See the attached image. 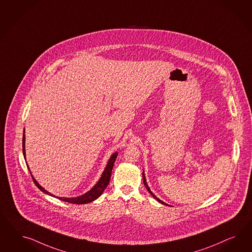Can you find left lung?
<instances>
[{
    "mask_svg": "<svg viewBox=\"0 0 252 252\" xmlns=\"http://www.w3.org/2000/svg\"><path fill=\"white\" fill-rule=\"evenodd\" d=\"M142 176H143V182H144V185H145V187H146V188H147V189H148V191H149V192H150V193H151V194H152V196H153V198H156V199H157V200H158V201H159V202H160V203H162V204H165V205H167V204H166V203H164V202H163V201H161V200H160V199H159V198H157V197H156V196H155V195H154V194H153V192H152V191H151V189H150V188H149V187H148V184H147V182H146V178H145V176H144V174H143V175H142Z\"/></svg>",
    "mask_w": 252,
    "mask_h": 252,
    "instance_id": "obj_1",
    "label": "left lung"
}]
</instances>
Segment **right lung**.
I'll use <instances>...</instances> for the list:
<instances>
[{"mask_svg": "<svg viewBox=\"0 0 252 252\" xmlns=\"http://www.w3.org/2000/svg\"><path fill=\"white\" fill-rule=\"evenodd\" d=\"M22 143H23V154L24 157L26 158V153H25V133L23 134V140H22ZM117 157V153H114L110 160L107 163L106 167L105 170L103 171L101 177L99 178V182L96 184L93 188H92L91 190L89 192H87L84 195L80 196V197H77V198H60V197H55L54 195H52L50 192L45 190L42 187L39 186V184L35 180V178L31 175V177L33 179V182L35 183V185L38 187V189L44 192L48 195H51L53 197L55 198H59L63 201H65V202H70V203H73V204H86V203H89V202H92L93 200H95L96 198H99V196L102 194V192L104 191V189H106L108 184L110 182V178H111V175H112V170L114 167V163H115V159ZM27 163V162H26ZM29 167V166H28ZM31 173V172H30Z\"/></svg>", "mask_w": 252, "mask_h": 252, "instance_id": "obj_1", "label": "right lung"}]
</instances>
